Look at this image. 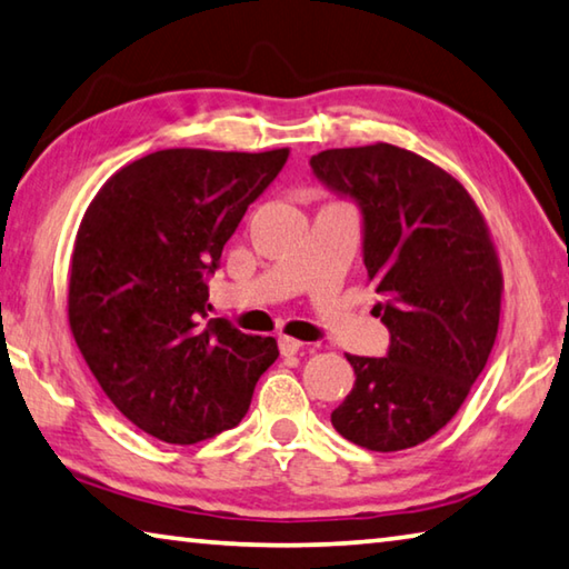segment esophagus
Here are the masks:
<instances>
[{
    "label": "esophagus",
    "instance_id": "1",
    "mask_svg": "<svg viewBox=\"0 0 569 569\" xmlns=\"http://www.w3.org/2000/svg\"><path fill=\"white\" fill-rule=\"evenodd\" d=\"M278 349H281L283 356H293L303 349V343L291 339V336H281V339H278Z\"/></svg>",
    "mask_w": 569,
    "mask_h": 569
}]
</instances>
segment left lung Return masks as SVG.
<instances>
[{
    "mask_svg": "<svg viewBox=\"0 0 569 569\" xmlns=\"http://www.w3.org/2000/svg\"><path fill=\"white\" fill-rule=\"evenodd\" d=\"M311 170L361 210L363 266L383 301V359L346 356L356 381L331 413L343 439L399 451L435 437L465 403L499 329L502 271L469 192L389 142L323 150Z\"/></svg>",
    "mask_w": 569,
    "mask_h": 569,
    "instance_id": "8db88e82",
    "label": "left lung"
}]
</instances>
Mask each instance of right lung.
Returning a JSON list of instances; mask_svg holds the SVG:
<instances>
[{"label": "right lung", "mask_w": 569, "mask_h": 569, "mask_svg": "<svg viewBox=\"0 0 569 569\" xmlns=\"http://www.w3.org/2000/svg\"><path fill=\"white\" fill-rule=\"evenodd\" d=\"M288 148H172L104 182L77 230L67 313L94 379L134 427L196 445L246 417L271 336L208 319V278Z\"/></svg>", "instance_id": "1"}]
</instances>
